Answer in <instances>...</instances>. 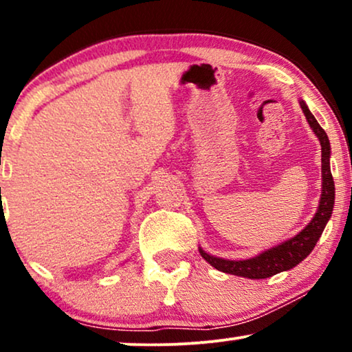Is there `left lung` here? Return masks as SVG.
Segmentation results:
<instances>
[{
    "label": "left lung",
    "instance_id": "left-lung-1",
    "mask_svg": "<svg viewBox=\"0 0 352 352\" xmlns=\"http://www.w3.org/2000/svg\"><path fill=\"white\" fill-rule=\"evenodd\" d=\"M300 105L307 123H309L311 129L314 131L317 139H319L322 147V192L316 214L312 216V219L305 226V229L298 232L295 237H290L285 242L264 250V252L258 253L256 256L248 259H235L234 261V259L218 258L206 253L204 248L199 247L201 258L221 272L247 278H267L276 276L278 272L290 271L296 264H300L302 259H306L307 254L314 250L317 240L320 239L327 223L330 221L335 205V182L330 171V141L327 133L317 123L314 115L307 109L305 100L300 99Z\"/></svg>",
    "mask_w": 352,
    "mask_h": 352
}]
</instances>
